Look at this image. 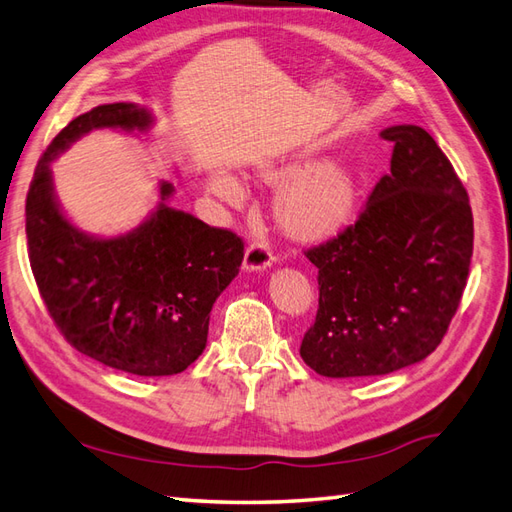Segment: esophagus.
<instances>
[{"mask_svg":"<svg viewBox=\"0 0 512 512\" xmlns=\"http://www.w3.org/2000/svg\"><path fill=\"white\" fill-rule=\"evenodd\" d=\"M272 261H274V255H272V248L268 242L255 240L248 244L246 255H244V270H248V272L266 270L272 266Z\"/></svg>","mask_w":512,"mask_h":512,"instance_id":"34e87169","label":"esophagus"}]
</instances>
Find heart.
I'll list each match as a JSON object with an SVG mask.
<instances>
[{"mask_svg":"<svg viewBox=\"0 0 512 512\" xmlns=\"http://www.w3.org/2000/svg\"><path fill=\"white\" fill-rule=\"evenodd\" d=\"M214 190L229 203L242 201V188L229 175L214 179ZM352 205V186L342 168L320 166L287 192L283 212L290 227L300 233H322L337 227Z\"/></svg>","mask_w":512,"mask_h":512,"instance_id":"b5f03b06","label":"heart"}]
</instances>
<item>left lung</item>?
Masks as SVG:
<instances>
[{
    "label": "left lung",
    "mask_w": 512,
    "mask_h": 512,
    "mask_svg": "<svg viewBox=\"0 0 512 512\" xmlns=\"http://www.w3.org/2000/svg\"><path fill=\"white\" fill-rule=\"evenodd\" d=\"M389 173L357 220L307 248L318 268L316 322L300 357L322 376L396 372L435 350L463 298L474 216L454 166L426 129L393 125Z\"/></svg>",
    "instance_id": "obj_1"
}]
</instances>
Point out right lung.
Here are the masks:
<instances>
[{
	"mask_svg": "<svg viewBox=\"0 0 512 512\" xmlns=\"http://www.w3.org/2000/svg\"><path fill=\"white\" fill-rule=\"evenodd\" d=\"M136 103H108L73 119L36 164L25 199L28 255L38 292L64 339L82 355L136 376H173L199 359L209 311L235 279L244 242L162 203L127 235L101 240L64 218L49 162L90 129L144 131Z\"/></svg>",
	"mask_w": 512,
	"mask_h": 512,
	"instance_id": "add662e5",
	"label": "right lung"
}]
</instances>
